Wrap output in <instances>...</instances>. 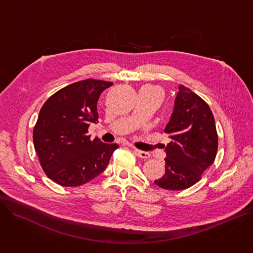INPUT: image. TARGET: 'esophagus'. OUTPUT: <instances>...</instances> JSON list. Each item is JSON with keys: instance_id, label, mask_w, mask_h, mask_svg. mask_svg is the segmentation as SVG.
<instances>
[{"instance_id": "1", "label": "esophagus", "mask_w": 253, "mask_h": 253, "mask_svg": "<svg viewBox=\"0 0 253 253\" xmlns=\"http://www.w3.org/2000/svg\"><path fill=\"white\" fill-rule=\"evenodd\" d=\"M133 151H134V153H135V155H136V156H138L139 158H142V159H149V158H150V156H151L149 153L144 152V151H141V150L133 149Z\"/></svg>"}]
</instances>
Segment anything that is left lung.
Masks as SVG:
<instances>
[{"label":"left lung","instance_id":"left-lung-1","mask_svg":"<svg viewBox=\"0 0 253 253\" xmlns=\"http://www.w3.org/2000/svg\"><path fill=\"white\" fill-rule=\"evenodd\" d=\"M164 131L171 142L165 149V174L154 183L165 190L190 188L201 180L217 154L218 134L209 105L190 88L180 85Z\"/></svg>","mask_w":253,"mask_h":253}]
</instances>
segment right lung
<instances>
[{
  "instance_id": "right-lung-1",
  "label": "right lung",
  "mask_w": 253,
  "mask_h": 253,
  "mask_svg": "<svg viewBox=\"0 0 253 253\" xmlns=\"http://www.w3.org/2000/svg\"><path fill=\"white\" fill-rule=\"evenodd\" d=\"M112 82L85 79L51 95L33 129L34 148L46 176L63 187H77L101 174L118 144H104L87 134L98 123L97 101Z\"/></svg>"
}]
</instances>
